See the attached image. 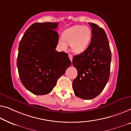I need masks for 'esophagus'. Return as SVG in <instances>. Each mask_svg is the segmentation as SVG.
Segmentation results:
<instances>
[{"label": "esophagus", "mask_w": 131, "mask_h": 131, "mask_svg": "<svg viewBox=\"0 0 131 131\" xmlns=\"http://www.w3.org/2000/svg\"><path fill=\"white\" fill-rule=\"evenodd\" d=\"M69 58L70 60H71V62H72V59H73V56H72L71 54H69Z\"/></svg>", "instance_id": "1"}]
</instances>
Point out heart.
<instances>
[{
  "label": "heart",
  "mask_w": 131,
  "mask_h": 131,
  "mask_svg": "<svg viewBox=\"0 0 131 131\" xmlns=\"http://www.w3.org/2000/svg\"><path fill=\"white\" fill-rule=\"evenodd\" d=\"M92 36L91 29L88 26L76 25L64 31L62 38H60L58 43L60 48L66 50L68 45H71L74 53H81L88 47Z\"/></svg>",
  "instance_id": "heart-1"
}]
</instances>
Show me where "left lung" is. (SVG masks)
Instances as JSON below:
<instances>
[{"mask_svg":"<svg viewBox=\"0 0 131 131\" xmlns=\"http://www.w3.org/2000/svg\"><path fill=\"white\" fill-rule=\"evenodd\" d=\"M92 28L91 43L84 52L73 56L72 64L78 75L72 87L75 95L92 99L100 94L110 76L111 51L105 30L98 25L89 23Z\"/></svg>","mask_w":131,"mask_h":131,"instance_id":"8db88e82","label":"left lung"}]
</instances>
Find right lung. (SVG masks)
<instances>
[{"mask_svg": "<svg viewBox=\"0 0 131 131\" xmlns=\"http://www.w3.org/2000/svg\"><path fill=\"white\" fill-rule=\"evenodd\" d=\"M58 23H35L20 40L17 67L21 82L30 92L50 93L58 79L71 65L68 53L55 50L59 40Z\"/></svg>", "mask_w": 131, "mask_h": 131, "instance_id": "1", "label": "right lung"}]
</instances>
